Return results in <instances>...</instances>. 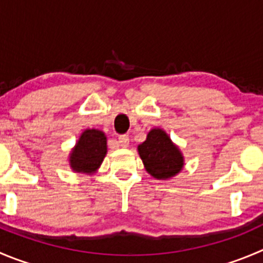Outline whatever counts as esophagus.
Segmentation results:
<instances>
[{"label":"esophagus","instance_id":"esophagus-1","mask_svg":"<svg viewBox=\"0 0 263 263\" xmlns=\"http://www.w3.org/2000/svg\"><path fill=\"white\" fill-rule=\"evenodd\" d=\"M119 144L121 147H127L129 146V136L127 134H122L119 137Z\"/></svg>","mask_w":263,"mask_h":263}]
</instances>
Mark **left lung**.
<instances>
[{
  "label": "left lung",
  "mask_w": 263,
  "mask_h": 263,
  "mask_svg": "<svg viewBox=\"0 0 263 263\" xmlns=\"http://www.w3.org/2000/svg\"><path fill=\"white\" fill-rule=\"evenodd\" d=\"M146 171L157 179L176 176L183 167V156L164 130L152 129L147 139L138 146Z\"/></svg>",
  "instance_id": "obj_1"
}]
</instances>
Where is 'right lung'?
I'll use <instances>...</instances> for the list:
<instances>
[{"label":"right lung","instance_id":"obj_1","mask_svg":"<svg viewBox=\"0 0 263 263\" xmlns=\"http://www.w3.org/2000/svg\"><path fill=\"white\" fill-rule=\"evenodd\" d=\"M107 154V138L96 129L85 130L72 151L71 167L74 172L92 173L99 167Z\"/></svg>","mask_w":263,"mask_h":263}]
</instances>
